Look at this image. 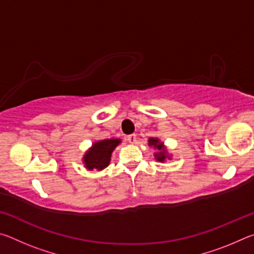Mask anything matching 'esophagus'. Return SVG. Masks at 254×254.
Returning <instances> with one entry per match:
<instances>
[{
	"mask_svg": "<svg viewBox=\"0 0 254 254\" xmlns=\"http://www.w3.org/2000/svg\"><path fill=\"white\" fill-rule=\"evenodd\" d=\"M127 140L130 143H134L136 141V134H130L127 136Z\"/></svg>",
	"mask_w": 254,
	"mask_h": 254,
	"instance_id": "obj_1",
	"label": "esophagus"
}]
</instances>
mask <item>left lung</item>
<instances>
[{
    "instance_id": "8db88e82",
    "label": "left lung",
    "mask_w": 254,
    "mask_h": 254,
    "mask_svg": "<svg viewBox=\"0 0 254 254\" xmlns=\"http://www.w3.org/2000/svg\"><path fill=\"white\" fill-rule=\"evenodd\" d=\"M149 144L150 145H153L154 148H157L158 150H160V152L156 153V157H157V160L158 161H165L166 159V150L163 149V145L162 143H160V141L158 139H153V137H150L149 139Z\"/></svg>"
}]
</instances>
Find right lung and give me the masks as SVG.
I'll return each instance as SVG.
<instances>
[{
  "mask_svg": "<svg viewBox=\"0 0 254 254\" xmlns=\"http://www.w3.org/2000/svg\"><path fill=\"white\" fill-rule=\"evenodd\" d=\"M121 142L120 139H106L93 144V148L85 154L84 162L89 170H102L109 166L111 154L117 145Z\"/></svg>",
  "mask_w": 254,
  "mask_h": 254,
  "instance_id": "right-lung-1",
  "label": "right lung"
}]
</instances>
